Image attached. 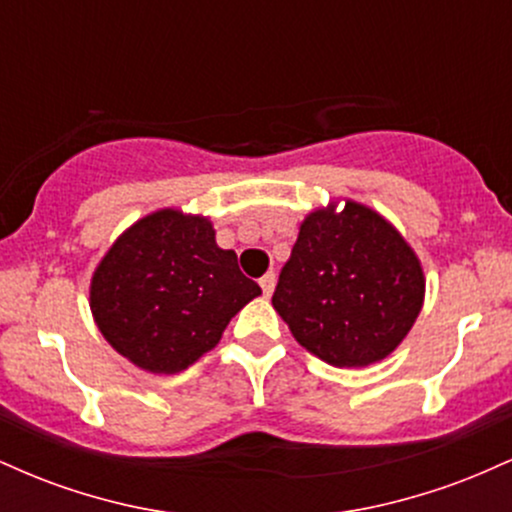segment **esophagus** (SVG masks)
I'll return each mask as SVG.
<instances>
[{"instance_id": "1", "label": "esophagus", "mask_w": 512, "mask_h": 512, "mask_svg": "<svg viewBox=\"0 0 512 512\" xmlns=\"http://www.w3.org/2000/svg\"><path fill=\"white\" fill-rule=\"evenodd\" d=\"M260 286H262V293L264 296H272V291H274V286H276V274L274 272H267L260 279Z\"/></svg>"}]
</instances>
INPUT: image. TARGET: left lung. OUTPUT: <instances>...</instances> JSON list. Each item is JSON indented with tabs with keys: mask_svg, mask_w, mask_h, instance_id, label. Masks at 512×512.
<instances>
[{
	"mask_svg": "<svg viewBox=\"0 0 512 512\" xmlns=\"http://www.w3.org/2000/svg\"><path fill=\"white\" fill-rule=\"evenodd\" d=\"M419 257L358 202L305 216L272 296L296 342L339 368L383 361L424 305Z\"/></svg>",
	"mask_w": 512,
	"mask_h": 512,
	"instance_id": "1",
	"label": "left lung"
}]
</instances>
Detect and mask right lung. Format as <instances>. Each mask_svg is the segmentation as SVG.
<instances>
[{"mask_svg":"<svg viewBox=\"0 0 512 512\" xmlns=\"http://www.w3.org/2000/svg\"><path fill=\"white\" fill-rule=\"evenodd\" d=\"M204 216L161 209L127 228L91 279V313L110 346L149 373H180L219 344L262 293L216 245Z\"/></svg>","mask_w":512,"mask_h":512,"instance_id":"1","label":"right lung"}]
</instances>
